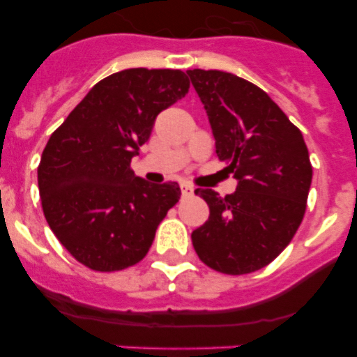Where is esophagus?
Here are the masks:
<instances>
[{
  "mask_svg": "<svg viewBox=\"0 0 357 357\" xmlns=\"http://www.w3.org/2000/svg\"><path fill=\"white\" fill-rule=\"evenodd\" d=\"M181 193H182V197H184V198L191 197V195L195 193L193 185H189V184H181Z\"/></svg>",
  "mask_w": 357,
  "mask_h": 357,
  "instance_id": "obj_1",
  "label": "esophagus"
}]
</instances>
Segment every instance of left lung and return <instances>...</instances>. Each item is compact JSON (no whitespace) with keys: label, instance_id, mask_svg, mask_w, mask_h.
<instances>
[{"label":"left lung","instance_id":"1","mask_svg":"<svg viewBox=\"0 0 357 357\" xmlns=\"http://www.w3.org/2000/svg\"><path fill=\"white\" fill-rule=\"evenodd\" d=\"M209 116L218 159L238 181L232 195L197 189L209 220L191 239L202 263L243 275L272 263L305 213L313 168L302 132L252 82L216 69H189Z\"/></svg>","mask_w":357,"mask_h":357}]
</instances>
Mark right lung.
<instances>
[{
	"label": "right lung",
	"instance_id": "1",
	"mask_svg": "<svg viewBox=\"0 0 357 357\" xmlns=\"http://www.w3.org/2000/svg\"><path fill=\"white\" fill-rule=\"evenodd\" d=\"M189 91L181 69L134 68L98 82L44 148L37 168L50 229L96 272L139 263L181 198L176 182L151 185L130 169L159 112Z\"/></svg>",
	"mask_w": 357,
	"mask_h": 357
}]
</instances>
